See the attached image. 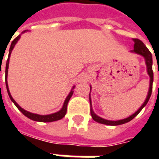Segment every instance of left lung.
<instances>
[{"label": "left lung", "mask_w": 159, "mask_h": 159, "mask_svg": "<svg viewBox=\"0 0 159 159\" xmlns=\"http://www.w3.org/2000/svg\"><path fill=\"white\" fill-rule=\"evenodd\" d=\"M134 42V49L131 50L130 52H134L137 53L139 55H141L145 59V62H146V66H147V74L150 76V84H149V89H148V93H147V98L144 101V103L141 105V107L138 109V110L132 115H130L129 117H126V118H123L121 120H117V121H112V120H107L105 118L99 117L98 115L94 113V111H93V107H92V101H91V98H90V93H89V102H90V113L93 118L95 122L97 123H102V124H106V125H111V126H117V125H121L123 123H126L128 122H129L131 120L133 119L134 117H135L140 113V111L144 107H146V105L148 102V100L150 99L151 94H152V83H153V71H152V53L148 50L146 45L144 44L143 42H141L139 39H133ZM90 91H91V86H90Z\"/></svg>", "instance_id": "1"}]
</instances>
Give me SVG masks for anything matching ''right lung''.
<instances>
[{
  "label": "right lung",
  "instance_id": "1",
  "mask_svg": "<svg viewBox=\"0 0 159 159\" xmlns=\"http://www.w3.org/2000/svg\"><path fill=\"white\" fill-rule=\"evenodd\" d=\"M27 30H25V31H23V33H25ZM20 36L21 35H19L16 37L15 39L13 40L11 43V46H10V49H9V54H8V59L7 60V64H6V86H7V93H8L9 97H10V99L12 100L13 104L15 105L17 108L19 109L21 112H22L25 117H27L30 119L33 120V121H36V122H42V123H49V122H54V121H58V120L62 119L63 117L66 116V111H67V105H68V102H69L70 99V97L72 96L73 94V89H74V88L75 86H73V88L70 90V92L69 93V94L67 95L66 97V99L65 100V102H64V105H63L62 108L59 111H57V112H54V113L52 114H48V115H39V114H36V113H32V112H30V111H27L25 109H23L22 107H20L19 106V104L16 102L15 100H13V98L11 95V93H10V91H9L8 89V84H7V72H8V65H9V59H10V56H11V53H12V50L13 49V48L15 47L16 43L18 42L19 39H20Z\"/></svg>",
  "mask_w": 159,
  "mask_h": 159
}]
</instances>
